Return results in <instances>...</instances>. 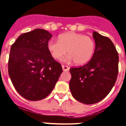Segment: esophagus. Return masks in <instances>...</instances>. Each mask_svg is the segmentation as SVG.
Instances as JSON below:
<instances>
[{"mask_svg": "<svg viewBox=\"0 0 126 126\" xmlns=\"http://www.w3.org/2000/svg\"><path fill=\"white\" fill-rule=\"evenodd\" d=\"M62 69H63V71H69V67H68V66H67V65H62Z\"/></svg>", "mask_w": 126, "mask_h": 126, "instance_id": "obj_1", "label": "esophagus"}]
</instances>
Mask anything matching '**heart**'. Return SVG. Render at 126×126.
Instances as JSON below:
<instances>
[{"mask_svg":"<svg viewBox=\"0 0 126 126\" xmlns=\"http://www.w3.org/2000/svg\"><path fill=\"white\" fill-rule=\"evenodd\" d=\"M47 48L53 59L61 60L67 51L68 61L77 65L88 63L93 57L95 49L94 40L88 36L75 32H68L59 37V41L51 40Z\"/></svg>","mask_w":126,"mask_h":126,"instance_id":"1","label":"heart"}]
</instances>
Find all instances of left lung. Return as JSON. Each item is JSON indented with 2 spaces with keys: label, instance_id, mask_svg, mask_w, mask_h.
Returning a JSON list of instances; mask_svg holds the SVG:
<instances>
[{
  "label": "left lung",
  "instance_id": "obj_1",
  "mask_svg": "<svg viewBox=\"0 0 126 126\" xmlns=\"http://www.w3.org/2000/svg\"><path fill=\"white\" fill-rule=\"evenodd\" d=\"M94 54L89 62L80 67L70 68L69 89L80 102L93 104L108 95L117 80L118 55L112 41L96 32Z\"/></svg>",
  "mask_w": 126,
  "mask_h": 126
}]
</instances>
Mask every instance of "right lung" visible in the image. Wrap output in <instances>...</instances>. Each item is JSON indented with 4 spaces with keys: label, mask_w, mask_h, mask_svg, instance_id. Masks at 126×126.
I'll return each instance as SVG.
<instances>
[{
    "label": "right lung",
    "mask_w": 126,
    "mask_h": 126,
    "mask_svg": "<svg viewBox=\"0 0 126 126\" xmlns=\"http://www.w3.org/2000/svg\"><path fill=\"white\" fill-rule=\"evenodd\" d=\"M52 35L42 29L22 34L12 44L8 61L9 77L16 91L29 100L47 96L62 73L47 48Z\"/></svg>",
    "instance_id": "obj_1"
}]
</instances>
